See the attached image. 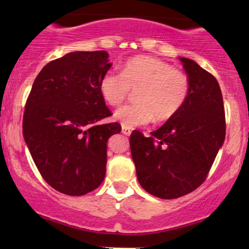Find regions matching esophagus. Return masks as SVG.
I'll return each instance as SVG.
<instances>
[{
    "label": "esophagus",
    "instance_id": "1",
    "mask_svg": "<svg viewBox=\"0 0 249 249\" xmlns=\"http://www.w3.org/2000/svg\"><path fill=\"white\" fill-rule=\"evenodd\" d=\"M122 132L123 134H125V136H130L131 134V130L128 127H125V126H122Z\"/></svg>",
    "mask_w": 249,
    "mask_h": 249
}]
</instances>
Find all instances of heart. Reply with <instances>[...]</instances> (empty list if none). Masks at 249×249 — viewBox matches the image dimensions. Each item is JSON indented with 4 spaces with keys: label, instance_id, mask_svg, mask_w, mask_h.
<instances>
[{
    "label": "heart",
    "instance_id": "b5f03b06",
    "mask_svg": "<svg viewBox=\"0 0 249 249\" xmlns=\"http://www.w3.org/2000/svg\"><path fill=\"white\" fill-rule=\"evenodd\" d=\"M99 90L105 102L118 107L131 91L136 92V104L125 105L115 112L122 126L134 128L171 119L186 102L190 83L181 71L172 69L161 59L137 56L123 64L122 72L108 71L103 75Z\"/></svg>",
    "mask_w": 249,
    "mask_h": 249
}]
</instances>
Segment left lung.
<instances>
[{
    "instance_id": "obj_1",
    "label": "left lung",
    "mask_w": 249,
    "mask_h": 249,
    "mask_svg": "<svg viewBox=\"0 0 249 249\" xmlns=\"http://www.w3.org/2000/svg\"><path fill=\"white\" fill-rule=\"evenodd\" d=\"M179 59L190 83L186 102L150 137H130L139 184L161 199L186 196L204 182L226 134L218 81L192 59Z\"/></svg>"
}]
</instances>
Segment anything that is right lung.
I'll return each instance as SVG.
<instances>
[{
    "mask_svg": "<svg viewBox=\"0 0 249 249\" xmlns=\"http://www.w3.org/2000/svg\"><path fill=\"white\" fill-rule=\"evenodd\" d=\"M112 63L107 51H73L48 63L25 104L23 137L45 181L68 196H84L102 184L111 136V116L99 83Z\"/></svg>",
    "mask_w": 249,
    "mask_h": 249,
    "instance_id": "add662e5",
    "label": "right lung"
}]
</instances>
